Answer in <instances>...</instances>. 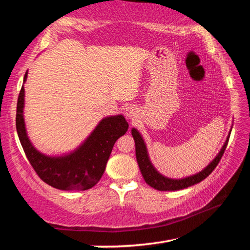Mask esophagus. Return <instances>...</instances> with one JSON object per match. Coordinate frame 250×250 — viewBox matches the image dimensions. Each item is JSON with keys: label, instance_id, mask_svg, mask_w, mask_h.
Returning <instances> with one entry per match:
<instances>
[{"label": "esophagus", "instance_id": "esophagus-1", "mask_svg": "<svg viewBox=\"0 0 250 250\" xmlns=\"http://www.w3.org/2000/svg\"><path fill=\"white\" fill-rule=\"evenodd\" d=\"M125 117L128 118V119H134L135 117L138 116V110L133 105H130V107H126L125 108Z\"/></svg>", "mask_w": 250, "mask_h": 250}]
</instances>
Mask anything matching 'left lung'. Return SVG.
<instances>
[{"mask_svg": "<svg viewBox=\"0 0 250 250\" xmlns=\"http://www.w3.org/2000/svg\"><path fill=\"white\" fill-rule=\"evenodd\" d=\"M230 132L231 129L229 130V133H228L226 141L224 142L221 151L218 152L217 155L215 156L214 160L211 161L208 166L205 167L202 171L197 172L196 174L183 177V179H171V177H167L163 174H161V173L156 170L153 163L151 162L145 139H143L138 129H131V134H132L135 143V156H137V161L139 167H140L141 174L143 176V179H145L146 183L147 185H150L151 188L158 189V191H179V189H183L188 188V186L200 183V182L206 179V177L214 171V168L217 167L218 162L221 161L227 146L228 140H229Z\"/></svg>", "mask_w": 250, "mask_h": 250, "instance_id": "left-lung-1", "label": "left lung"}]
</instances>
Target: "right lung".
<instances>
[{
	"label": "right lung",
	"instance_id": "obj_1",
	"mask_svg": "<svg viewBox=\"0 0 250 250\" xmlns=\"http://www.w3.org/2000/svg\"><path fill=\"white\" fill-rule=\"evenodd\" d=\"M28 71L25 73L18 100L16 130L29 163L41 179L55 188L62 191L91 188L103 176L116 141L128 131L125 118L122 115L104 117L73 151L56 155L45 154L34 146L25 125L24 83Z\"/></svg>",
	"mask_w": 250,
	"mask_h": 250
}]
</instances>
